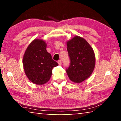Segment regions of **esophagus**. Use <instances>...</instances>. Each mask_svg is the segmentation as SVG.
<instances>
[{
    "label": "esophagus",
    "instance_id": "esophagus-1",
    "mask_svg": "<svg viewBox=\"0 0 121 121\" xmlns=\"http://www.w3.org/2000/svg\"><path fill=\"white\" fill-rule=\"evenodd\" d=\"M58 63L59 65H61V64H62V61H61V60H59L58 61Z\"/></svg>",
    "mask_w": 121,
    "mask_h": 121
}]
</instances>
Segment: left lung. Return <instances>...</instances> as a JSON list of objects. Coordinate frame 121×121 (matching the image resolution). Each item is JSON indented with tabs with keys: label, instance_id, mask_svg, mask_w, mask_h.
Segmentation results:
<instances>
[{
	"label": "left lung",
	"instance_id": "8db88e82",
	"mask_svg": "<svg viewBox=\"0 0 121 121\" xmlns=\"http://www.w3.org/2000/svg\"><path fill=\"white\" fill-rule=\"evenodd\" d=\"M67 45L70 60L67 73L73 82L81 83L91 75L95 69V53L87 41L79 36H75Z\"/></svg>",
	"mask_w": 121,
	"mask_h": 121
}]
</instances>
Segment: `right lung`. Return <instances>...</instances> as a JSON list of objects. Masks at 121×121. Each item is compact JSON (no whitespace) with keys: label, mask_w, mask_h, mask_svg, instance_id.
Wrapping results in <instances>:
<instances>
[{"label":"right lung","mask_w":121,"mask_h":121,"mask_svg":"<svg viewBox=\"0 0 121 121\" xmlns=\"http://www.w3.org/2000/svg\"><path fill=\"white\" fill-rule=\"evenodd\" d=\"M45 41L35 39L28 46L23 58L24 72L35 84L43 85L50 80L53 67L58 65L46 51Z\"/></svg>","instance_id":"obj_1"}]
</instances>
